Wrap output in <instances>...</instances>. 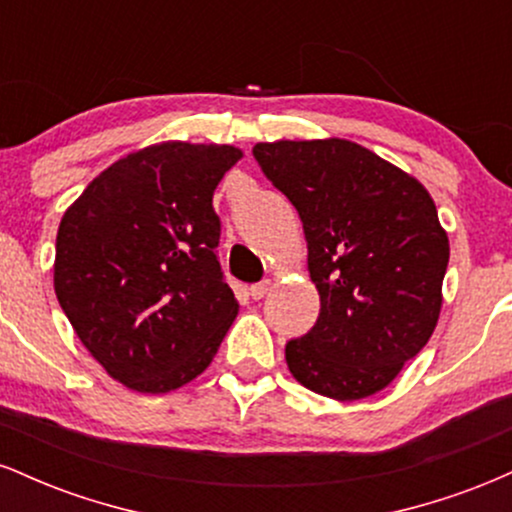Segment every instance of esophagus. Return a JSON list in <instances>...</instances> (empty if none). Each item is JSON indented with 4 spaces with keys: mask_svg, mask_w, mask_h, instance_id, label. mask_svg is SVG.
<instances>
[{
    "mask_svg": "<svg viewBox=\"0 0 512 512\" xmlns=\"http://www.w3.org/2000/svg\"><path fill=\"white\" fill-rule=\"evenodd\" d=\"M269 289H272V284H269V281H260V284L250 286V296L255 298V301H260V298L267 296Z\"/></svg>",
    "mask_w": 512,
    "mask_h": 512,
    "instance_id": "esophagus-1",
    "label": "esophagus"
}]
</instances>
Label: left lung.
<instances>
[{"instance_id": "obj_1", "label": "left lung", "mask_w": 512, "mask_h": 512, "mask_svg": "<svg viewBox=\"0 0 512 512\" xmlns=\"http://www.w3.org/2000/svg\"><path fill=\"white\" fill-rule=\"evenodd\" d=\"M303 221L320 317L286 344L303 387L337 402L385 390L424 349L443 308L450 240L414 175L349 139L252 149Z\"/></svg>"}]
</instances>
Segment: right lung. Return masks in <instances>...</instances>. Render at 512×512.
I'll list each match as a JSON object with an SVG mask.
<instances>
[{
	"mask_svg": "<svg viewBox=\"0 0 512 512\" xmlns=\"http://www.w3.org/2000/svg\"><path fill=\"white\" fill-rule=\"evenodd\" d=\"M231 144L161 142L88 182L57 231L55 293L110 378L163 395L202 375L238 315L211 199Z\"/></svg>",
	"mask_w": 512,
	"mask_h": 512,
	"instance_id": "1",
	"label": "right lung"
}]
</instances>
